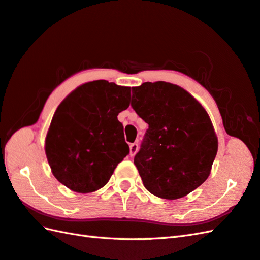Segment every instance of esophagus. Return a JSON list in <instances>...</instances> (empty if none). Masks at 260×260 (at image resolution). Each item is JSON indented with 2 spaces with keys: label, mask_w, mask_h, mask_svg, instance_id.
<instances>
[{
  "label": "esophagus",
  "mask_w": 260,
  "mask_h": 260,
  "mask_svg": "<svg viewBox=\"0 0 260 260\" xmlns=\"http://www.w3.org/2000/svg\"><path fill=\"white\" fill-rule=\"evenodd\" d=\"M138 150V145L137 143H133L129 145V155L131 156H134Z\"/></svg>",
  "instance_id": "obj_1"
}]
</instances>
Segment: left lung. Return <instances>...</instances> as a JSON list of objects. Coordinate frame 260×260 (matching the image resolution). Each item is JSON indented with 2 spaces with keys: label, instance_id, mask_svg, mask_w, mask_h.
Returning a JSON list of instances; mask_svg holds the SVG:
<instances>
[{
  "label": "left lung",
  "instance_id": "left-lung-1",
  "mask_svg": "<svg viewBox=\"0 0 260 260\" xmlns=\"http://www.w3.org/2000/svg\"><path fill=\"white\" fill-rule=\"evenodd\" d=\"M131 106L148 124L134 157L145 188L160 198L177 199L201 186L218 148L204 107L185 89L166 82L133 87Z\"/></svg>",
  "mask_w": 260,
  "mask_h": 260
}]
</instances>
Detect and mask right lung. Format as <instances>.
Segmentation results:
<instances>
[{
    "label": "right lung",
    "mask_w": 260,
    "mask_h": 260,
    "mask_svg": "<svg viewBox=\"0 0 260 260\" xmlns=\"http://www.w3.org/2000/svg\"><path fill=\"white\" fill-rule=\"evenodd\" d=\"M131 87L100 80L73 90L54 113L45 153L54 176L76 192L104 187L129 154L118 113L129 106Z\"/></svg>",
    "instance_id": "right-lung-1"
}]
</instances>
